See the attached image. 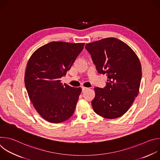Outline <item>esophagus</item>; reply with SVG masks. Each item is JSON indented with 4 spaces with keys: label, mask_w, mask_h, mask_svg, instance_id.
I'll use <instances>...</instances> for the list:
<instances>
[{
    "label": "esophagus",
    "mask_w": 160,
    "mask_h": 160,
    "mask_svg": "<svg viewBox=\"0 0 160 160\" xmlns=\"http://www.w3.org/2000/svg\"><path fill=\"white\" fill-rule=\"evenodd\" d=\"M82 92H84L86 90H87V89H88V88H86V87H82Z\"/></svg>",
    "instance_id": "esophagus-1"
}]
</instances>
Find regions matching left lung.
Instances as JSON below:
<instances>
[{"instance_id":"left-lung-1","label":"left lung","mask_w":160,"mask_h":160,"mask_svg":"<svg viewBox=\"0 0 160 160\" xmlns=\"http://www.w3.org/2000/svg\"><path fill=\"white\" fill-rule=\"evenodd\" d=\"M85 49L98 72L108 77L104 88H94L93 109L106 118L122 117L139 93L142 68L138 56L127 44L113 37L87 43Z\"/></svg>"}]
</instances>
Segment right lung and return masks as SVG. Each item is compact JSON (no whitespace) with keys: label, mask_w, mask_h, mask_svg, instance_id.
<instances>
[{"label":"right lung","mask_w":160,"mask_h":160,"mask_svg":"<svg viewBox=\"0 0 160 160\" xmlns=\"http://www.w3.org/2000/svg\"><path fill=\"white\" fill-rule=\"evenodd\" d=\"M84 45L51 42L36 50L28 61L25 85L29 98L50 123L63 122L75 111L82 88L62 85L60 78L70 70Z\"/></svg>","instance_id":"add662e5"}]
</instances>
